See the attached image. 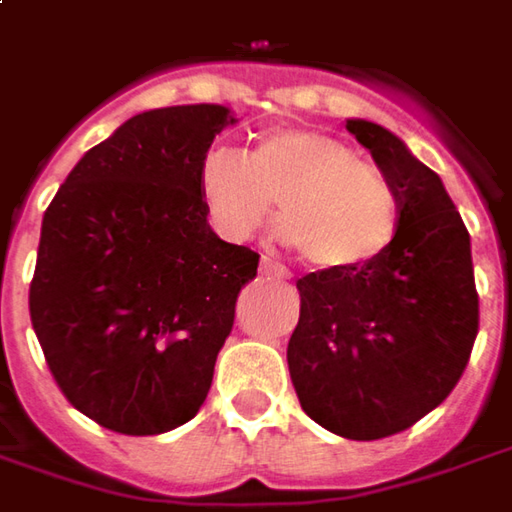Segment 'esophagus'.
Returning <instances> with one entry per match:
<instances>
[{"instance_id":"esophagus-1","label":"esophagus","mask_w":512,"mask_h":512,"mask_svg":"<svg viewBox=\"0 0 512 512\" xmlns=\"http://www.w3.org/2000/svg\"><path fill=\"white\" fill-rule=\"evenodd\" d=\"M260 274H266V277H277V280H280V277H286L289 272H286L280 263H274L272 257H260Z\"/></svg>"}]
</instances>
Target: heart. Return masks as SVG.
<instances>
[{"mask_svg": "<svg viewBox=\"0 0 512 512\" xmlns=\"http://www.w3.org/2000/svg\"><path fill=\"white\" fill-rule=\"evenodd\" d=\"M209 226L246 240L269 209L280 238L317 272H354L377 260L397 235V186L340 138L317 130H272L240 152L215 144L195 169Z\"/></svg>", "mask_w": 512, "mask_h": 512, "instance_id": "obj_1", "label": "heart"}]
</instances>
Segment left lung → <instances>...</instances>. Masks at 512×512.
<instances>
[{
  "label": "left lung",
  "instance_id": "left-lung-1",
  "mask_svg": "<svg viewBox=\"0 0 512 512\" xmlns=\"http://www.w3.org/2000/svg\"><path fill=\"white\" fill-rule=\"evenodd\" d=\"M345 127L397 186V235L354 272L297 280L300 320L286 360L317 425L371 442L448 399L479 331V294L470 235L442 178L374 121L348 118Z\"/></svg>",
  "mask_w": 512,
  "mask_h": 512
}]
</instances>
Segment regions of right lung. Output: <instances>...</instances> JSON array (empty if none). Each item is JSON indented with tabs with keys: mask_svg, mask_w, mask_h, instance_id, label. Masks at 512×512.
<instances>
[{
	"mask_svg": "<svg viewBox=\"0 0 512 512\" xmlns=\"http://www.w3.org/2000/svg\"><path fill=\"white\" fill-rule=\"evenodd\" d=\"M221 104L133 115L81 155L42 221L30 323L67 402L101 428L167 433L201 411L260 255L221 240L195 192Z\"/></svg>",
	"mask_w": 512,
	"mask_h": 512,
	"instance_id": "add662e5",
	"label": "right lung"
}]
</instances>
